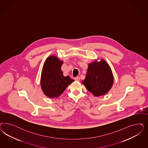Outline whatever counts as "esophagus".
Instances as JSON below:
<instances>
[{"mask_svg": "<svg viewBox=\"0 0 148 148\" xmlns=\"http://www.w3.org/2000/svg\"><path fill=\"white\" fill-rule=\"evenodd\" d=\"M75 80L76 81H79L80 80V78H79V77H76L75 78Z\"/></svg>", "mask_w": 148, "mask_h": 148, "instance_id": "1", "label": "esophagus"}]
</instances>
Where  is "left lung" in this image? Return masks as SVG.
I'll return each mask as SVG.
<instances>
[{
  "label": "left lung",
  "mask_w": 148,
  "mask_h": 148,
  "mask_svg": "<svg viewBox=\"0 0 148 148\" xmlns=\"http://www.w3.org/2000/svg\"><path fill=\"white\" fill-rule=\"evenodd\" d=\"M114 77L109 65L105 60H97L89 64L82 83L95 96L103 95L112 87Z\"/></svg>",
  "instance_id": "8db88e82"
}]
</instances>
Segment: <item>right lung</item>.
Instances as JSON below:
<instances>
[{
  "label": "right lung",
  "mask_w": 148,
  "mask_h": 148,
  "mask_svg": "<svg viewBox=\"0 0 148 148\" xmlns=\"http://www.w3.org/2000/svg\"><path fill=\"white\" fill-rule=\"evenodd\" d=\"M62 64L56 56H50L43 64L40 84L44 94L48 97L57 98L75 81L69 76H64L61 69Z\"/></svg>",
  "instance_id": "add662e5"
}]
</instances>
